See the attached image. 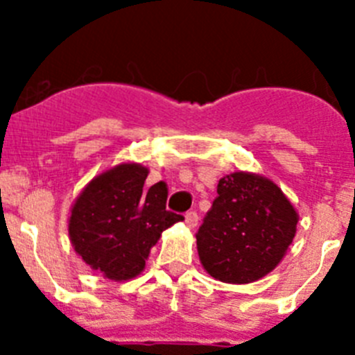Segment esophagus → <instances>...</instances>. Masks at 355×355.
I'll return each mask as SVG.
<instances>
[{"label":"esophagus","instance_id":"esophagus-1","mask_svg":"<svg viewBox=\"0 0 355 355\" xmlns=\"http://www.w3.org/2000/svg\"><path fill=\"white\" fill-rule=\"evenodd\" d=\"M184 222H187L188 227H196V225L199 224V215H197V211H187Z\"/></svg>","mask_w":355,"mask_h":355}]
</instances>
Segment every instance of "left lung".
<instances>
[{"mask_svg":"<svg viewBox=\"0 0 355 355\" xmlns=\"http://www.w3.org/2000/svg\"><path fill=\"white\" fill-rule=\"evenodd\" d=\"M197 231V250L211 277L245 284L272 272L295 238L299 215L281 188L261 175L234 172Z\"/></svg>","mask_w":355,"mask_h":355,"instance_id":"left-lung-1","label":"left lung"}]
</instances>
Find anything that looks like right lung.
<instances>
[{"instance_id":"add662e5","label":"right lung","mask_w":355,"mask_h":355,"mask_svg":"<svg viewBox=\"0 0 355 355\" xmlns=\"http://www.w3.org/2000/svg\"><path fill=\"white\" fill-rule=\"evenodd\" d=\"M147 174L142 165L122 163L90 181L72 206V247L112 281L139 275L163 231L183 220L165 208L167 184L144 187Z\"/></svg>"}]
</instances>
